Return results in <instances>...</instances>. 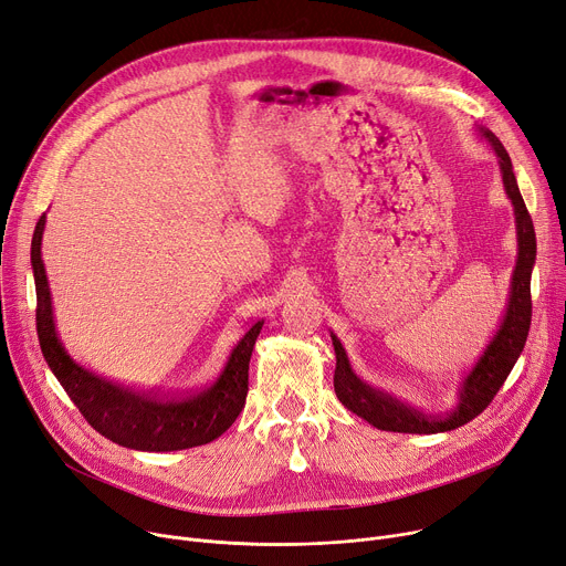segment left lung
<instances>
[{
  "mask_svg": "<svg viewBox=\"0 0 566 566\" xmlns=\"http://www.w3.org/2000/svg\"><path fill=\"white\" fill-rule=\"evenodd\" d=\"M480 137L491 144L497 166H501L503 187L514 208V221H516V268L512 274L510 285V298L507 308L497 326L495 336L489 340L486 349L478 358V363L463 377L457 395V405L443 413V416H431L422 413L405 402L397 400V397L373 388L365 384L356 373L352 370L349 358L340 340L331 334L336 349V375H334V388L338 400L358 418L368 420L377 429L384 431H402V434H439V431H450L461 424L471 422L475 416H480L489 402L495 397L505 384L507 375L512 373L514 363L518 360L527 331H530V317H533V302H530V279H533V268L537 258V238H535V226L533 219L527 214V208L523 203V196L516 185V176L512 169V159L491 129L478 127Z\"/></svg>",
  "mask_w": 566,
  "mask_h": 566,
  "instance_id": "1",
  "label": "left lung"
}]
</instances>
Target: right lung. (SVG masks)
Segmentation results:
<instances>
[{
    "label": "right lung",
    "instance_id": "add662e5",
    "mask_svg": "<svg viewBox=\"0 0 566 566\" xmlns=\"http://www.w3.org/2000/svg\"><path fill=\"white\" fill-rule=\"evenodd\" d=\"M45 214L31 240V268L36 281V331L50 370L75 407L105 439L144 452H174L219 439L238 420L249 392V360L264 322H255L232 347L212 386L187 397H157L123 388L99 377L65 352L54 324L52 294L41 258Z\"/></svg>",
    "mask_w": 566,
    "mask_h": 566
}]
</instances>
